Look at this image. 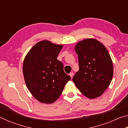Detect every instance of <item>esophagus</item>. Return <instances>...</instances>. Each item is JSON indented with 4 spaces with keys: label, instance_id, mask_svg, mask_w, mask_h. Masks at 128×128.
I'll list each match as a JSON object with an SVG mask.
<instances>
[{
    "label": "esophagus",
    "instance_id": "34e87169",
    "mask_svg": "<svg viewBox=\"0 0 128 128\" xmlns=\"http://www.w3.org/2000/svg\"><path fill=\"white\" fill-rule=\"evenodd\" d=\"M73 74H73V72H71V73H69V76H70V77L71 78H72L73 77Z\"/></svg>",
    "mask_w": 128,
    "mask_h": 128
}]
</instances>
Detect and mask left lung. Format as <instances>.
I'll use <instances>...</instances> for the list:
<instances>
[{"instance_id": "1", "label": "left lung", "mask_w": 128, "mask_h": 128, "mask_svg": "<svg viewBox=\"0 0 128 128\" xmlns=\"http://www.w3.org/2000/svg\"><path fill=\"white\" fill-rule=\"evenodd\" d=\"M74 50L78 56L79 70L72 81L87 98L100 96L113 77V63L109 52L102 43L94 38L80 41Z\"/></svg>"}]
</instances>
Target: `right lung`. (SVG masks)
Masks as SVG:
<instances>
[{
    "mask_svg": "<svg viewBox=\"0 0 128 128\" xmlns=\"http://www.w3.org/2000/svg\"><path fill=\"white\" fill-rule=\"evenodd\" d=\"M62 44L40 41L30 50L23 62L24 77L32 95L41 103L51 104L62 94L70 77L57 59Z\"/></svg>",
    "mask_w": 128,
    "mask_h": 128,
    "instance_id": "right-lung-1",
    "label": "right lung"
}]
</instances>
